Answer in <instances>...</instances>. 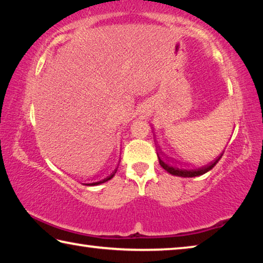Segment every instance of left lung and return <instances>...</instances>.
<instances>
[{"mask_svg": "<svg viewBox=\"0 0 263 263\" xmlns=\"http://www.w3.org/2000/svg\"><path fill=\"white\" fill-rule=\"evenodd\" d=\"M222 157V154H220L219 157L216 158L213 161L209 162L206 164H203V166H196V167H189L186 164H181L179 162H173L172 160H169L168 157L162 158L161 153L158 154L159 158V162L161 164V167L167 171L168 173H171L172 175H176V176H182V177H195V176H199L205 174L206 172L210 171L213 167L216 166L219 161L220 158Z\"/></svg>", "mask_w": 263, "mask_h": 263, "instance_id": "left-lung-1", "label": "left lung"}]
</instances>
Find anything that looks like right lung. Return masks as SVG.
<instances>
[{
	"label": "right lung",
	"mask_w": 263,
	"mask_h": 263,
	"mask_svg": "<svg viewBox=\"0 0 263 263\" xmlns=\"http://www.w3.org/2000/svg\"><path fill=\"white\" fill-rule=\"evenodd\" d=\"M117 168L118 167H116V169H114L112 172L110 173L109 175H106L104 179H102V180H100V181H96V182H92V183H88L87 185H97V184H101V183H104V182H106V181H109V180H111L112 179V177L115 176V174H116V172H117Z\"/></svg>",
	"instance_id": "right-lung-1"
}]
</instances>
